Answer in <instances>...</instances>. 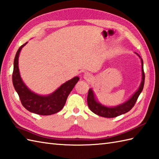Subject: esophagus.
Segmentation results:
<instances>
[{
    "instance_id": "obj_1",
    "label": "esophagus",
    "mask_w": 159,
    "mask_h": 159,
    "mask_svg": "<svg viewBox=\"0 0 159 159\" xmlns=\"http://www.w3.org/2000/svg\"><path fill=\"white\" fill-rule=\"evenodd\" d=\"M83 77H84V79H85L86 80H88V81L91 80L92 78H93V76H92L91 74H90V73H84Z\"/></svg>"
}]
</instances>
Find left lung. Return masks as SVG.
Instances as JSON below:
<instances>
[{
  "instance_id": "8db88e82",
  "label": "left lung",
  "mask_w": 159,
  "mask_h": 159,
  "mask_svg": "<svg viewBox=\"0 0 159 159\" xmlns=\"http://www.w3.org/2000/svg\"><path fill=\"white\" fill-rule=\"evenodd\" d=\"M137 55L139 56V57L141 58L140 56H139V54ZM141 60L142 80L140 84V86H139V88L137 91L134 93V95H132L131 98L128 100V101H126L124 103H121L120 105L116 106L115 107H107L97 102L93 90L91 89H90L89 90L88 97H87V103H88V106L90 111L96 115L103 116V117H106V118L116 117V116L125 114V113L130 111V110L134 107L139 95H140L141 93L142 92V90H143V86H144L145 73L143 70V60H142V58H141Z\"/></svg>"
}]
</instances>
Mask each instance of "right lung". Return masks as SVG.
<instances>
[{"instance_id":"obj_1","label":"right lung","mask_w":159,"mask_h":159,"mask_svg":"<svg viewBox=\"0 0 159 159\" xmlns=\"http://www.w3.org/2000/svg\"><path fill=\"white\" fill-rule=\"evenodd\" d=\"M27 43L18 48L14 61V71L12 75L13 85L20 98L22 106L31 112L40 115H51L60 111L66 102L68 96L73 90L80 78L75 77L67 81L50 95H39L31 91L24 84L18 69V57L22 48Z\"/></svg>"}]
</instances>
